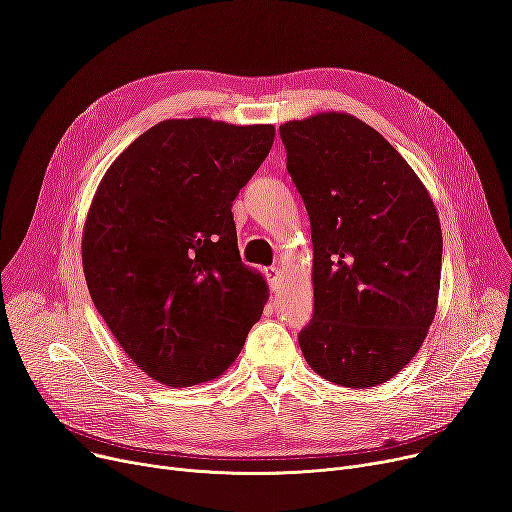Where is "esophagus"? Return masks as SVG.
<instances>
[{
	"label": "esophagus",
	"mask_w": 512,
	"mask_h": 512,
	"mask_svg": "<svg viewBox=\"0 0 512 512\" xmlns=\"http://www.w3.org/2000/svg\"><path fill=\"white\" fill-rule=\"evenodd\" d=\"M267 280H270V286L272 288H278V284H280V280H282V270L278 265H272L270 270H267Z\"/></svg>",
	"instance_id": "esophagus-1"
}]
</instances>
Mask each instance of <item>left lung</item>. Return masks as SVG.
<instances>
[{
    "instance_id": "obj_1",
    "label": "left lung",
    "mask_w": 512,
    "mask_h": 512,
    "mask_svg": "<svg viewBox=\"0 0 512 512\" xmlns=\"http://www.w3.org/2000/svg\"><path fill=\"white\" fill-rule=\"evenodd\" d=\"M286 168L313 240V319L299 344L309 367L344 388L388 382L436 317L442 228L413 168L351 114L280 126Z\"/></svg>"
}]
</instances>
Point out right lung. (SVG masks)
<instances>
[{"label":"right lung","mask_w":512,"mask_h":512,"mask_svg":"<svg viewBox=\"0 0 512 512\" xmlns=\"http://www.w3.org/2000/svg\"><path fill=\"white\" fill-rule=\"evenodd\" d=\"M272 124L164 120L101 178L83 232L91 299L124 353L172 388L234 363L267 303L240 261L232 201L274 145Z\"/></svg>","instance_id":"obj_1"}]
</instances>
